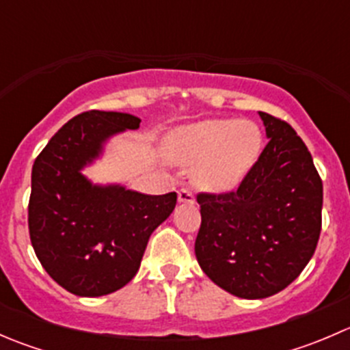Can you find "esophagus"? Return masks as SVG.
I'll use <instances>...</instances> for the list:
<instances>
[{
    "instance_id": "34e87169",
    "label": "esophagus",
    "mask_w": 350,
    "mask_h": 350,
    "mask_svg": "<svg viewBox=\"0 0 350 350\" xmlns=\"http://www.w3.org/2000/svg\"><path fill=\"white\" fill-rule=\"evenodd\" d=\"M178 200H179V203H188V204H193V203H195V195H193V193L189 191V189L183 188L181 191L178 193Z\"/></svg>"
}]
</instances>
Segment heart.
<instances>
[{"label":"heart","instance_id":"b5f03b06","mask_svg":"<svg viewBox=\"0 0 350 350\" xmlns=\"http://www.w3.org/2000/svg\"><path fill=\"white\" fill-rule=\"evenodd\" d=\"M262 144V130L250 120L211 118L178 130L169 139L167 155L183 167H196L200 186L225 193L245 179Z\"/></svg>","mask_w":350,"mask_h":350}]
</instances>
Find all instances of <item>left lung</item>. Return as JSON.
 <instances>
[{"label":"left lung","mask_w":350,"mask_h":350,"mask_svg":"<svg viewBox=\"0 0 350 350\" xmlns=\"http://www.w3.org/2000/svg\"><path fill=\"white\" fill-rule=\"evenodd\" d=\"M269 139L237 191L196 196L195 254L203 273L230 295L273 296L299 276L319 243L323 186L293 126L259 111Z\"/></svg>","instance_id":"obj_1"}]
</instances>
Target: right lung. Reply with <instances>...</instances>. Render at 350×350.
Wrapping results in <instances>:
<instances>
[{"label":"right lung","instance_id":"1","mask_svg":"<svg viewBox=\"0 0 350 350\" xmlns=\"http://www.w3.org/2000/svg\"><path fill=\"white\" fill-rule=\"evenodd\" d=\"M140 118L91 109L66 123L35 159L28 230L49 276L77 296L123 288L140 267L150 234L172 213L178 195H142L93 185L83 169L109 137L137 130Z\"/></svg>","mask_w":350,"mask_h":350}]
</instances>
